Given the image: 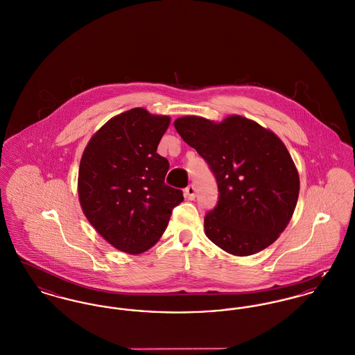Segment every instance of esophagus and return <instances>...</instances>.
I'll use <instances>...</instances> for the list:
<instances>
[{"mask_svg": "<svg viewBox=\"0 0 355 355\" xmlns=\"http://www.w3.org/2000/svg\"><path fill=\"white\" fill-rule=\"evenodd\" d=\"M184 194L188 200H194L196 198V188L193 185H189L188 188L184 190Z\"/></svg>", "mask_w": 355, "mask_h": 355, "instance_id": "obj_1", "label": "esophagus"}]
</instances>
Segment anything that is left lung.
I'll list each match as a JSON object with an SVG mask.
<instances>
[{
    "label": "left lung",
    "instance_id": "1",
    "mask_svg": "<svg viewBox=\"0 0 355 355\" xmlns=\"http://www.w3.org/2000/svg\"><path fill=\"white\" fill-rule=\"evenodd\" d=\"M174 127L208 162L218 187L205 234L233 256L266 250L287 228L299 197V173L282 139L241 115L221 122L187 115Z\"/></svg>",
    "mask_w": 355,
    "mask_h": 355
}]
</instances>
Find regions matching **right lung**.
<instances>
[{"label": "right lung", "mask_w": 355, "mask_h": 355, "mask_svg": "<svg viewBox=\"0 0 355 355\" xmlns=\"http://www.w3.org/2000/svg\"><path fill=\"white\" fill-rule=\"evenodd\" d=\"M170 116L135 107L105 122L88 141L79 166L84 216L114 248L150 250L164 234L182 191L165 184L168 162L157 147Z\"/></svg>", "instance_id": "obj_1"}]
</instances>
